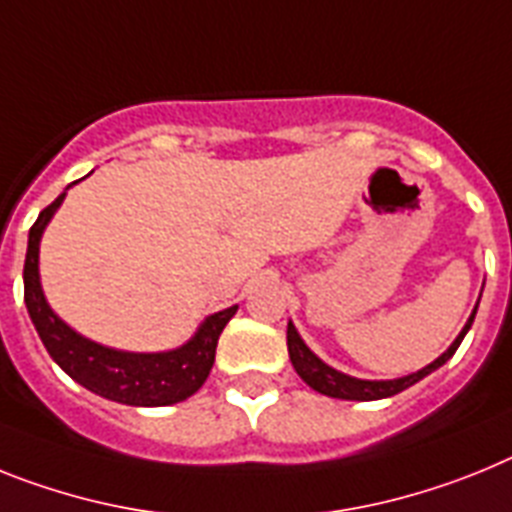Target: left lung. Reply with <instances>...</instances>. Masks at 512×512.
Instances as JSON below:
<instances>
[{
  "instance_id": "left-lung-1",
  "label": "left lung",
  "mask_w": 512,
  "mask_h": 512,
  "mask_svg": "<svg viewBox=\"0 0 512 512\" xmlns=\"http://www.w3.org/2000/svg\"><path fill=\"white\" fill-rule=\"evenodd\" d=\"M476 308L474 313L469 316L466 326L461 329V334L456 336V342L451 347L445 349L443 355L438 357L435 362H430L427 368L417 370L412 375H404V378H393V381H362V378H352V375H344L339 370L329 368L321 357H316L308 349V344L300 339L298 329L292 326V321L287 323V352H290L292 368L298 370V375L308 383L313 391L323 393V396H331V399H347V401H375V399H388V396H396L404 388L414 386L417 381H422L425 375H430L432 370H438L440 365L451 360L453 352L458 349V344L464 342L466 331L471 329V323H474Z\"/></svg>"
}]
</instances>
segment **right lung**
Segmentation results:
<instances>
[{"mask_svg": "<svg viewBox=\"0 0 512 512\" xmlns=\"http://www.w3.org/2000/svg\"><path fill=\"white\" fill-rule=\"evenodd\" d=\"M64 196L67 191L56 196L30 227L23 269L25 305L51 360L87 391L126 406H170L194 396L207 381L214 365L217 339L227 321L235 316L238 305L204 318L189 342L168 352H121L77 334L46 303L38 274L41 235L64 202Z\"/></svg>", "mask_w": 512, "mask_h": 512, "instance_id": "add662e5", "label": "right lung"}]
</instances>
